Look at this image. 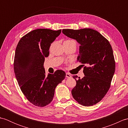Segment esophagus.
Instances as JSON below:
<instances>
[{"label":"esophagus","instance_id":"1","mask_svg":"<svg viewBox=\"0 0 128 128\" xmlns=\"http://www.w3.org/2000/svg\"><path fill=\"white\" fill-rule=\"evenodd\" d=\"M66 77L68 78H70L72 77V75L69 74V73H66Z\"/></svg>","mask_w":128,"mask_h":128}]
</instances>
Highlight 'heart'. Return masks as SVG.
<instances>
[{
    "instance_id": "b5f03b06",
    "label": "heart",
    "mask_w": 128,
    "mask_h": 128,
    "mask_svg": "<svg viewBox=\"0 0 128 128\" xmlns=\"http://www.w3.org/2000/svg\"><path fill=\"white\" fill-rule=\"evenodd\" d=\"M65 42H69V43H70V42H73V43H76V42L74 40H66Z\"/></svg>"
}]
</instances>
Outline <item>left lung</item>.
<instances>
[{
    "instance_id": "1",
    "label": "left lung",
    "mask_w": 128,
    "mask_h": 128,
    "mask_svg": "<svg viewBox=\"0 0 128 128\" xmlns=\"http://www.w3.org/2000/svg\"><path fill=\"white\" fill-rule=\"evenodd\" d=\"M66 36L80 44L78 62L84 67L85 76L76 80L72 90L73 98L84 106H91L102 100L109 90L114 74L116 62L109 41L98 32L91 28L63 29ZM84 66V65H82Z\"/></svg>"
}]
</instances>
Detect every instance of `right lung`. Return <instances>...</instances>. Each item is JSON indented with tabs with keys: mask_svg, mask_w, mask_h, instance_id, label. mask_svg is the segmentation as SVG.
Listing matches in <instances>:
<instances>
[{
	"mask_svg": "<svg viewBox=\"0 0 128 128\" xmlns=\"http://www.w3.org/2000/svg\"><path fill=\"white\" fill-rule=\"evenodd\" d=\"M61 31L34 30L21 38L16 48L14 70L16 80L26 98L37 107L52 101L56 86L66 78V72L61 70L47 76L43 66L51 43Z\"/></svg>",
	"mask_w": 128,
	"mask_h": 128,
	"instance_id": "right-lung-1",
	"label": "right lung"
}]
</instances>
